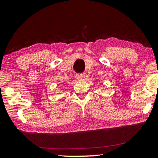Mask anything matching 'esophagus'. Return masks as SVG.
<instances>
[{"instance_id":"esophagus-1","label":"esophagus","mask_w":158,"mask_h":158,"mask_svg":"<svg viewBox=\"0 0 158 158\" xmlns=\"http://www.w3.org/2000/svg\"><path fill=\"white\" fill-rule=\"evenodd\" d=\"M85 74H76V78L78 80H82L85 78Z\"/></svg>"}]
</instances>
